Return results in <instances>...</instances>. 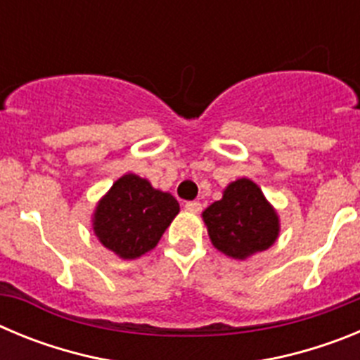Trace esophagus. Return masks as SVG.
I'll use <instances>...</instances> for the list:
<instances>
[{
  "mask_svg": "<svg viewBox=\"0 0 360 360\" xmlns=\"http://www.w3.org/2000/svg\"><path fill=\"white\" fill-rule=\"evenodd\" d=\"M186 209L187 211L198 212V211H202V203L196 202V200H193V202H186Z\"/></svg>",
  "mask_w": 360,
  "mask_h": 360,
  "instance_id": "obj_1",
  "label": "esophagus"
}]
</instances>
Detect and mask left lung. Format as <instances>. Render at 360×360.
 Segmentation results:
<instances>
[{
    "instance_id": "8db88e82",
    "label": "left lung",
    "mask_w": 360,
    "mask_h": 360,
    "mask_svg": "<svg viewBox=\"0 0 360 360\" xmlns=\"http://www.w3.org/2000/svg\"><path fill=\"white\" fill-rule=\"evenodd\" d=\"M203 221L216 249L236 259L269 249L279 232L274 209L249 178L232 182L224 198L203 211Z\"/></svg>"
}]
</instances>
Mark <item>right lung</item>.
<instances>
[{
  "mask_svg": "<svg viewBox=\"0 0 360 360\" xmlns=\"http://www.w3.org/2000/svg\"><path fill=\"white\" fill-rule=\"evenodd\" d=\"M178 211L169 193L153 189L136 174H124L97 205L94 231L106 249L135 259L155 249Z\"/></svg>",
  "mask_w": 360,
  "mask_h": 360,
  "instance_id": "add662e5",
  "label": "right lung"
}]
</instances>
